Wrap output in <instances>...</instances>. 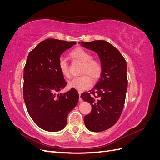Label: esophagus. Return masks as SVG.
Instances as JSON below:
<instances>
[{
    "label": "esophagus",
    "mask_w": 160,
    "mask_h": 160,
    "mask_svg": "<svg viewBox=\"0 0 160 160\" xmlns=\"http://www.w3.org/2000/svg\"><path fill=\"white\" fill-rule=\"evenodd\" d=\"M78 93H79V101H82V99L80 98V97H81V93H82V91H78Z\"/></svg>",
    "instance_id": "obj_1"
}]
</instances>
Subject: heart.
<instances>
[{
	"instance_id": "1",
	"label": "heart",
	"mask_w": 160,
	"mask_h": 160,
	"mask_svg": "<svg viewBox=\"0 0 160 160\" xmlns=\"http://www.w3.org/2000/svg\"><path fill=\"white\" fill-rule=\"evenodd\" d=\"M71 55L75 59L83 63L82 73L88 74L93 79H98L100 77L102 72V65L99 61L92 59V55L90 52L83 48H77L71 52ZM58 69L63 76L66 77L70 76L69 65L63 57H61L58 61ZM91 83L89 76L83 75L74 77L69 82V85L72 88L83 90L89 88Z\"/></svg>"
}]
</instances>
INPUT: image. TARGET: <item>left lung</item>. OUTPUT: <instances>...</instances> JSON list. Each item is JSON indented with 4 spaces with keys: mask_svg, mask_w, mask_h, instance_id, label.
Here are the masks:
<instances>
[{
    "mask_svg": "<svg viewBox=\"0 0 160 160\" xmlns=\"http://www.w3.org/2000/svg\"><path fill=\"white\" fill-rule=\"evenodd\" d=\"M79 43L95 52L102 65L98 83L90 93H83L81 98L92 107L91 113L84 117L86 128L91 132H103L115 125L122 113L128 89L126 61L115 47L105 41Z\"/></svg>",
    "mask_w": 160,
    "mask_h": 160,
    "instance_id": "8db88e82",
    "label": "left lung"
}]
</instances>
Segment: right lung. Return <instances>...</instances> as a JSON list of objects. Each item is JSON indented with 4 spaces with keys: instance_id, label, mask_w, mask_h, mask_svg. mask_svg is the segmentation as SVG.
I'll use <instances>...</instances> for the list:
<instances>
[{
    "instance_id": "right-lung-1",
    "label": "right lung",
    "mask_w": 160,
    "mask_h": 160,
    "mask_svg": "<svg viewBox=\"0 0 160 160\" xmlns=\"http://www.w3.org/2000/svg\"><path fill=\"white\" fill-rule=\"evenodd\" d=\"M76 44L48 38L28 54L24 68L23 97L28 113L38 127L47 132H59L67 123V115L78 103L74 88L58 93L67 85L58 69L62 53Z\"/></svg>"
}]
</instances>
